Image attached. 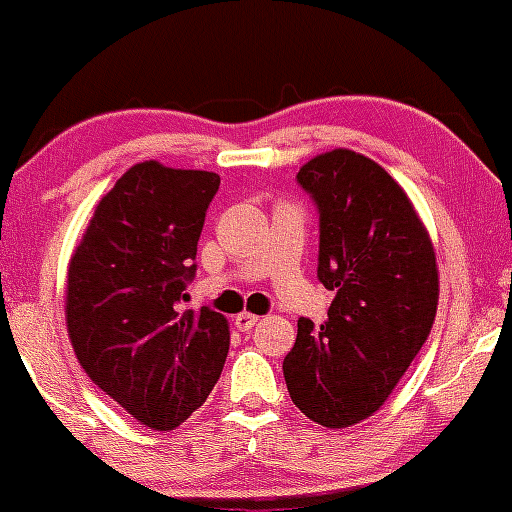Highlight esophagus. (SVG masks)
<instances>
[{
  "mask_svg": "<svg viewBox=\"0 0 512 512\" xmlns=\"http://www.w3.org/2000/svg\"><path fill=\"white\" fill-rule=\"evenodd\" d=\"M257 320H260V317H257V315H252V313H240V315H236V320H233V322H236V327H238L240 332H250L252 327L257 325Z\"/></svg>",
  "mask_w": 512,
  "mask_h": 512,
  "instance_id": "34e87169",
  "label": "esophagus"
}]
</instances>
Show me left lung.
<instances>
[{"label":"left lung","instance_id":"left-lung-1","mask_svg":"<svg viewBox=\"0 0 512 512\" xmlns=\"http://www.w3.org/2000/svg\"><path fill=\"white\" fill-rule=\"evenodd\" d=\"M296 178L320 209L317 276L337 296L325 325L298 320L284 378L310 421L346 428L383 407L431 334L436 252L407 192L373 158L332 149Z\"/></svg>","mask_w":512,"mask_h":512}]
</instances>
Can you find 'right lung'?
<instances>
[{"label": "right lung", "instance_id": "1", "mask_svg": "<svg viewBox=\"0 0 512 512\" xmlns=\"http://www.w3.org/2000/svg\"><path fill=\"white\" fill-rule=\"evenodd\" d=\"M219 182L134 163L96 204L67 267L64 317L81 368L154 431L202 407L231 344L221 313L178 308Z\"/></svg>", "mask_w": 512, "mask_h": 512}]
</instances>
